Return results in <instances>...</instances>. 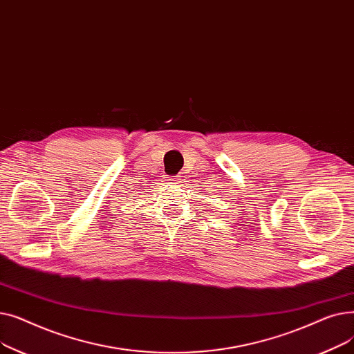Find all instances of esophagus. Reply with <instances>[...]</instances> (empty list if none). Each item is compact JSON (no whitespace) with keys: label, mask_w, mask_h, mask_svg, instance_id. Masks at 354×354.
Wrapping results in <instances>:
<instances>
[{"label":"esophagus","mask_w":354,"mask_h":354,"mask_svg":"<svg viewBox=\"0 0 354 354\" xmlns=\"http://www.w3.org/2000/svg\"><path fill=\"white\" fill-rule=\"evenodd\" d=\"M171 180H172V182H179V178H178V176H174Z\"/></svg>","instance_id":"34e87169"}]
</instances>
